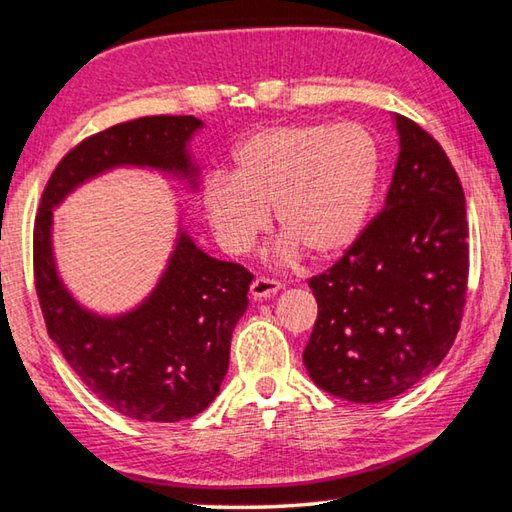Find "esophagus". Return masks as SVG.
I'll return each instance as SVG.
<instances>
[{
	"label": "esophagus",
	"instance_id": "esophagus-1",
	"mask_svg": "<svg viewBox=\"0 0 512 512\" xmlns=\"http://www.w3.org/2000/svg\"><path fill=\"white\" fill-rule=\"evenodd\" d=\"M280 289H283V285H280L278 280L267 278V276H258V278H254L252 287H249V294H252L256 300H263V298L278 294Z\"/></svg>",
	"mask_w": 512,
	"mask_h": 512
}]
</instances>
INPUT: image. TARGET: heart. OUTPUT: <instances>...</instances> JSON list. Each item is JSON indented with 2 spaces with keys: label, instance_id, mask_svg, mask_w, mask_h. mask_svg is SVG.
Instances as JSON below:
<instances>
[{
  "label": "heart",
  "instance_id": "obj_1",
  "mask_svg": "<svg viewBox=\"0 0 512 512\" xmlns=\"http://www.w3.org/2000/svg\"><path fill=\"white\" fill-rule=\"evenodd\" d=\"M380 150L360 123H287L254 132L234 152V174L203 185V210L227 252L245 254L269 227V207L287 234L280 256L307 249L336 258L369 221Z\"/></svg>",
  "mask_w": 512,
  "mask_h": 512
}]
</instances>
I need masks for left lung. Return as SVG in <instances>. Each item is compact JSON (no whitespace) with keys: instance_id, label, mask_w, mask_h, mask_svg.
Here are the masks:
<instances>
[{"instance_id":"left-lung-1","label":"left lung","mask_w":512,"mask_h":512,"mask_svg":"<svg viewBox=\"0 0 512 512\" xmlns=\"http://www.w3.org/2000/svg\"><path fill=\"white\" fill-rule=\"evenodd\" d=\"M400 156L382 210L309 278L318 318L302 362L322 391L373 404L426 378L453 347L466 305L464 190L442 145L395 117Z\"/></svg>"}]
</instances>
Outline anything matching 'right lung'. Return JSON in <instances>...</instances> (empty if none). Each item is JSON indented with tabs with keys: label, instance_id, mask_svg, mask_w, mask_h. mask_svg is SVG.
<instances>
[{
	"label": "right lung",
	"instance_id": "right-lung-1",
	"mask_svg": "<svg viewBox=\"0 0 512 512\" xmlns=\"http://www.w3.org/2000/svg\"><path fill=\"white\" fill-rule=\"evenodd\" d=\"M194 117H143L92 134L57 163L41 194L33 232L35 289L48 336L92 395L139 422H179L205 411L229 364V342L247 309L252 274L201 252L181 232L159 285L139 309L101 318L81 309L57 276L52 207L90 176L145 165L192 176L185 152ZM194 183V181H192Z\"/></svg>",
	"mask_w": 512,
	"mask_h": 512
}]
</instances>
